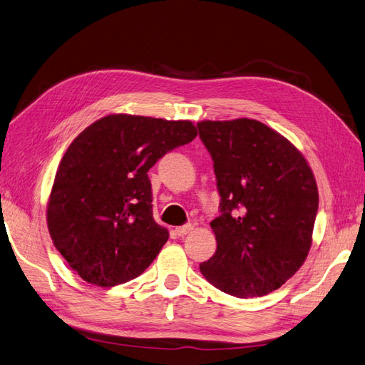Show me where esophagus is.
Returning <instances> with one entry per match:
<instances>
[{
    "mask_svg": "<svg viewBox=\"0 0 365 365\" xmlns=\"http://www.w3.org/2000/svg\"><path fill=\"white\" fill-rule=\"evenodd\" d=\"M192 230H193L192 225H182L180 227H176L175 232H176L178 237H184V235H187L189 232H192Z\"/></svg>",
    "mask_w": 365,
    "mask_h": 365,
    "instance_id": "1",
    "label": "esophagus"
}]
</instances>
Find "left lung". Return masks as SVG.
<instances>
[{
    "mask_svg": "<svg viewBox=\"0 0 365 365\" xmlns=\"http://www.w3.org/2000/svg\"><path fill=\"white\" fill-rule=\"evenodd\" d=\"M197 127L220 195V217L210 223L217 251L200 271L226 294H268L308 255L319 206L314 175L288 139L259 120Z\"/></svg>",
    "mask_w": 365,
    "mask_h": 365,
    "instance_id": "8db88e82",
    "label": "left lung"
}]
</instances>
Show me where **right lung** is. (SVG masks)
<instances>
[{
  "label": "right lung",
  "mask_w": 365,
  "mask_h": 365,
  "mask_svg": "<svg viewBox=\"0 0 365 365\" xmlns=\"http://www.w3.org/2000/svg\"><path fill=\"white\" fill-rule=\"evenodd\" d=\"M197 135L189 120L111 114L73 140L52 185L48 229L83 280L115 287L155 260L168 230L153 220L147 172Z\"/></svg>",
  "instance_id": "right-lung-1"
}]
</instances>
